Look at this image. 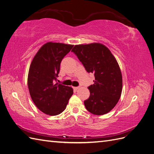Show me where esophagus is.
I'll return each instance as SVG.
<instances>
[{"mask_svg":"<svg viewBox=\"0 0 154 154\" xmlns=\"http://www.w3.org/2000/svg\"><path fill=\"white\" fill-rule=\"evenodd\" d=\"M78 88H79V87H73V89L75 90V91L78 90Z\"/></svg>","mask_w":154,"mask_h":154,"instance_id":"1","label":"esophagus"}]
</instances>
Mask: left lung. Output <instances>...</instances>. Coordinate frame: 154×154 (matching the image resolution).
<instances>
[{
    "instance_id": "8db88e82",
    "label": "left lung",
    "mask_w": 154,
    "mask_h": 154,
    "mask_svg": "<svg viewBox=\"0 0 154 154\" xmlns=\"http://www.w3.org/2000/svg\"><path fill=\"white\" fill-rule=\"evenodd\" d=\"M88 73L94 74V84L88 87L90 96L84 101L87 110L95 115L108 113L118 102L122 91L119 65L106 46L98 43L76 45L72 49Z\"/></svg>"
}]
</instances>
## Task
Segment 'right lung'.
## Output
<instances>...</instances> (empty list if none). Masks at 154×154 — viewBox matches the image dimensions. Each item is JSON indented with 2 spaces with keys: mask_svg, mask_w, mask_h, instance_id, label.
I'll return each instance as SVG.
<instances>
[{
  "mask_svg": "<svg viewBox=\"0 0 154 154\" xmlns=\"http://www.w3.org/2000/svg\"><path fill=\"white\" fill-rule=\"evenodd\" d=\"M72 47L48 42L39 49L31 63L27 78L30 95L37 108L46 114L62 113L73 94L71 87L55 83L60 63Z\"/></svg>",
  "mask_w": 154,
  "mask_h": 154,
  "instance_id": "1",
  "label": "right lung"
}]
</instances>
